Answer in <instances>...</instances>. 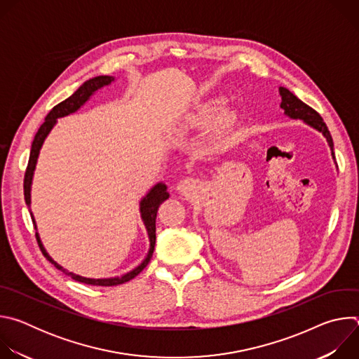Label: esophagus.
<instances>
[{
  "instance_id": "obj_1",
  "label": "esophagus",
  "mask_w": 359,
  "mask_h": 359,
  "mask_svg": "<svg viewBox=\"0 0 359 359\" xmlns=\"http://www.w3.org/2000/svg\"><path fill=\"white\" fill-rule=\"evenodd\" d=\"M177 190H179L180 194L189 197V196H191V194L196 193V190H197V182H196L194 179H191V177H186V179H183V180H180V182L177 183Z\"/></svg>"
}]
</instances>
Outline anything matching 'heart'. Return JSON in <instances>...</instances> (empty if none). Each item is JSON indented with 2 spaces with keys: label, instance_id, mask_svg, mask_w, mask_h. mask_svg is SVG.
I'll return each instance as SVG.
<instances>
[{
  "label": "heart",
  "instance_id": "1",
  "mask_svg": "<svg viewBox=\"0 0 359 359\" xmlns=\"http://www.w3.org/2000/svg\"><path fill=\"white\" fill-rule=\"evenodd\" d=\"M224 105V99L223 97H215L212 100H208L206 104H203L200 108L196 109V112L190 114L186 119L187 126L190 128H203V126H209L213 122H216L219 112L222 111ZM226 121H233L234 115L233 114H227Z\"/></svg>",
  "mask_w": 359,
  "mask_h": 359
}]
</instances>
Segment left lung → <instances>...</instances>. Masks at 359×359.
<instances>
[{
  "label": "left lung",
  "mask_w": 359,
  "mask_h": 359,
  "mask_svg": "<svg viewBox=\"0 0 359 359\" xmlns=\"http://www.w3.org/2000/svg\"><path fill=\"white\" fill-rule=\"evenodd\" d=\"M280 95H281V105L280 107L284 109V114L287 116H290L291 119H301L306 125H310L311 128L321 132L330 144L332 158H335L334 156V142H332L331 133H330L327 125L324 123L323 118L320 116V114L317 111H314L311 107L304 104L301 99H298L292 92H290L284 86H280Z\"/></svg>",
  "instance_id": "1"
}]
</instances>
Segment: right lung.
Listing matches in <instances>:
<instances>
[{
  "mask_svg": "<svg viewBox=\"0 0 359 359\" xmlns=\"http://www.w3.org/2000/svg\"><path fill=\"white\" fill-rule=\"evenodd\" d=\"M115 78L114 76H108V75H100V76H95L86 82H83L68 99L62 100L61 104H58L57 107H54L53 109H50V112L46 115L45 118V122L41 125V128L38 129L35 137H34V142H32V146H31V153H29V161H28V166H27V172H25V177H24V197H25V203L28 209L31 210V184H32V177H34V170H35V166H36V161H38V156H39V150L46 139V136L49 135L50 129H53L57 123V119L58 118H64V116H68L74 112H76L82 105H85L86 102L89 100V97L100 88H104L107 85H109L111 82H114ZM169 198V193H168V187L165 183H158L153 186L147 194L140 200V217L144 223V227H146V231H147V236H149V241H150V247H149V251H147V255L144 257V260L137 266L135 267L132 271L123 274V276H119V277H111V278H88V277H82L79 274H75V273H71L68 270H65L62 266H60L57 262L53 260V257L46 252L45 247L42 245V241L39 238V234L38 231L35 233L36 236V241H38V245L42 251V254L46 257V260L49 263H53L58 270H61L64 274L69 276L72 280L75 281H79V283H83V284H89V285H100V287H112V285H119V284H123L126 281H130L132 278H135L150 262L151 255H153V250H155V243H156V215H158V210H159V206L161 204ZM31 217H32V223L36 229V224H35V219L31 213Z\"/></svg>",
  "mask_w": 359,
  "mask_h": 359,
  "instance_id": "1",
  "label": "right lung"
}]
</instances>
